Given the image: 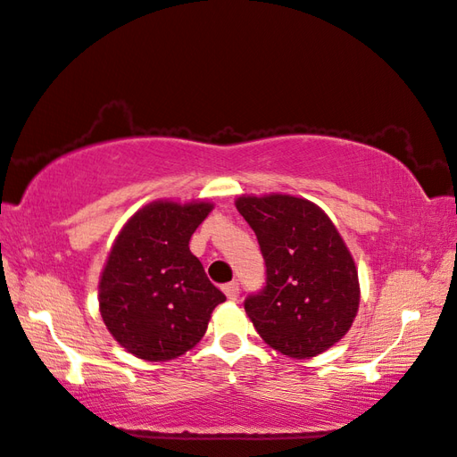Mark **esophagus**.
Returning <instances> with one entry per match:
<instances>
[{
    "instance_id": "34e87169",
    "label": "esophagus",
    "mask_w": 457,
    "mask_h": 457,
    "mask_svg": "<svg viewBox=\"0 0 457 457\" xmlns=\"http://www.w3.org/2000/svg\"><path fill=\"white\" fill-rule=\"evenodd\" d=\"M223 293H226V296L229 300H237V296H239V285L236 283V280H231V283L223 285Z\"/></svg>"
}]
</instances>
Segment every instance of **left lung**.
Returning <instances> with one entry per match:
<instances>
[{
  "label": "left lung",
  "mask_w": 457,
  "mask_h": 457,
  "mask_svg": "<svg viewBox=\"0 0 457 457\" xmlns=\"http://www.w3.org/2000/svg\"><path fill=\"white\" fill-rule=\"evenodd\" d=\"M236 206L267 267L265 287L245 298L259 336L295 359L326 352L347 334L359 308L357 269L332 220L288 194L239 196Z\"/></svg>",
  "instance_id": "left-lung-1"
}]
</instances>
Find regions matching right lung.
<instances>
[{
  "label": "right lung",
  "mask_w": 457,
  "mask_h": 457,
  "mask_svg": "<svg viewBox=\"0 0 457 457\" xmlns=\"http://www.w3.org/2000/svg\"><path fill=\"white\" fill-rule=\"evenodd\" d=\"M213 204L157 200L120 231L100 278L105 328L135 357L167 361L196 345L226 300L188 241Z\"/></svg>",
  "instance_id": "add662e5"
}]
</instances>
